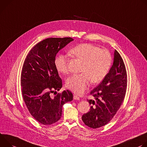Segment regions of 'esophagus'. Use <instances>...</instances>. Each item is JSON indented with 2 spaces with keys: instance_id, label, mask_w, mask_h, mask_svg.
Returning a JSON list of instances; mask_svg holds the SVG:
<instances>
[{
  "instance_id": "obj_1",
  "label": "esophagus",
  "mask_w": 147,
  "mask_h": 147,
  "mask_svg": "<svg viewBox=\"0 0 147 147\" xmlns=\"http://www.w3.org/2000/svg\"><path fill=\"white\" fill-rule=\"evenodd\" d=\"M74 99L75 100H79V99H80L79 97L78 96L76 95V94H75V95L74 96Z\"/></svg>"
}]
</instances>
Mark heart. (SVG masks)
<instances>
[{"mask_svg":"<svg viewBox=\"0 0 147 147\" xmlns=\"http://www.w3.org/2000/svg\"><path fill=\"white\" fill-rule=\"evenodd\" d=\"M69 53L74 58L83 62L81 74L74 75L67 80L68 89L77 94H82L88 88L90 82L99 83L107 75L112 63L110 52L91 44L84 43L72 48ZM57 71L62 74L69 73L68 58L63 54L55 59Z\"/></svg>","mask_w":147,"mask_h":147,"instance_id":"heart-1","label":"heart"}]
</instances>
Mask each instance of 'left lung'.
Segmentation results:
<instances>
[{
    "mask_svg": "<svg viewBox=\"0 0 147 147\" xmlns=\"http://www.w3.org/2000/svg\"><path fill=\"white\" fill-rule=\"evenodd\" d=\"M127 75L124 61L115 51L113 64L98 86L90 93L94 100H88L91 105L89 112L82 116L85 125L97 128L105 125L115 116L124 99Z\"/></svg>",
    "mask_w": 147,
    "mask_h": 147,
    "instance_id": "1",
    "label": "left lung"
}]
</instances>
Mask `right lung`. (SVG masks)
Instances as JSON below:
<instances>
[{
  "label": "right lung",
  "instance_id": "obj_1",
  "mask_svg": "<svg viewBox=\"0 0 147 147\" xmlns=\"http://www.w3.org/2000/svg\"><path fill=\"white\" fill-rule=\"evenodd\" d=\"M73 40L71 37L45 39L33 47L24 62L21 74L23 99L31 115L42 124L58 121L62 106L73 100L68 90L57 92L62 82L54 62L59 51Z\"/></svg>",
  "mask_w": 147,
  "mask_h": 147
}]
</instances>
